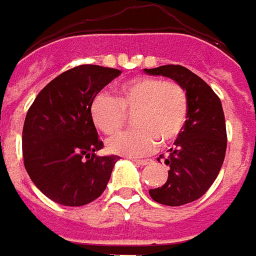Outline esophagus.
<instances>
[{"label": "esophagus", "instance_id": "1", "mask_svg": "<svg viewBox=\"0 0 256 256\" xmlns=\"http://www.w3.org/2000/svg\"><path fill=\"white\" fill-rule=\"evenodd\" d=\"M134 162H135L136 165H139V166H146V165H150V164H152V161H151V160H134Z\"/></svg>", "mask_w": 256, "mask_h": 256}]
</instances>
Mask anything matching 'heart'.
I'll return each mask as SVG.
<instances>
[{
	"mask_svg": "<svg viewBox=\"0 0 256 256\" xmlns=\"http://www.w3.org/2000/svg\"><path fill=\"white\" fill-rule=\"evenodd\" d=\"M188 94L176 80L136 76L116 86L114 96L96 94L90 102V118L104 135L112 136L134 114L138 128L114 136L108 150L124 156L150 154L160 143H172L182 134L188 117Z\"/></svg>",
	"mask_w": 256,
	"mask_h": 256,
	"instance_id": "b5f03b06",
	"label": "heart"
}]
</instances>
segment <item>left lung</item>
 <instances>
[{
    "label": "left lung",
    "instance_id": "obj_1",
    "mask_svg": "<svg viewBox=\"0 0 256 256\" xmlns=\"http://www.w3.org/2000/svg\"><path fill=\"white\" fill-rule=\"evenodd\" d=\"M176 80L188 94V117L174 147L168 150L166 182L150 190V196L165 206H182L203 196L222 166L226 151V126L218 95L198 74L182 65L144 69Z\"/></svg>",
    "mask_w": 256,
    "mask_h": 256
}]
</instances>
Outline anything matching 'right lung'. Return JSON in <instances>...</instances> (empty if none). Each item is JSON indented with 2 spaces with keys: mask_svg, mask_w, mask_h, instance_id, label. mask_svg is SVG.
<instances>
[{
  "mask_svg": "<svg viewBox=\"0 0 256 256\" xmlns=\"http://www.w3.org/2000/svg\"><path fill=\"white\" fill-rule=\"evenodd\" d=\"M121 72L79 65L46 86L23 126L26 170L42 194L64 206H84L102 195L117 156H95L104 143L90 118V102Z\"/></svg>",
  "mask_w": 256,
  "mask_h": 256,
  "instance_id": "right-lung-1",
  "label": "right lung"
}]
</instances>
